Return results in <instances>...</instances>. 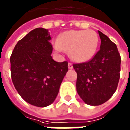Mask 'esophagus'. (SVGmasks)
I'll list each match as a JSON object with an SVG mask.
<instances>
[{
  "instance_id": "34e87169",
  "label": "esophagus",
  "mask_w": 130,
  "mask_h": 130,
  "mask_svg": "<svg viewBox=\"0 0 130 130\" xmlns=\"http://www.w3.org/2000/svg\"><path fill=\"white\" fill-rule=\"evenodd\" d=\"M68 68L69 69H72L73 68V66H72V65L70 63V62H69L68 63Z\"/></svg>"
}]
</instances>
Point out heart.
I'll return each instance as SVG.
<instances>
[{"label": "heart", "mask_w": 130, "mask_h": 130, "mask_svg": "<svg viewBox=\"0 0 130 130\" xmlns=\"http://www.w3.org/2000/svg\"><path fill=\"white\" fill-rule=\"evenodd\" d=\"M99 37L94 30H69L58 36L55 48L58 51L69 50L70 56L77 62H85L96 53Z\"/></svg>", "instance_id": "b5f03b06"}]
</instances>
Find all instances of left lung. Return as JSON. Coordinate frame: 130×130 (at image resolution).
<instances>
[{"instance_id":"1","label":"left lung","mask_w":130,"mask_h":130,"mask_svg":"<svg viewBox=\"0 0 130 130\" xmlns=\"http://www.w3.org/2000/svg\"><path fill=\"white\" fill-rule=\"evenodd\" d=\"M100 48L90 61L73 64L77 74L76 89L87 105L97 106L109 100L116 91L120 76V55L116 45L98 31Z\"/></svg>"}]
</instances>
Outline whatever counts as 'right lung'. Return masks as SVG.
<instances>
[{"mask_svg": "<svg viewBox=\"0 0 130 130\" xmlns=\"http://www.w3.org/2000/svg\"><path fill=\"white\" fill-rule=\"evenodd\" d=\"M50 39L48 30L35 28L17 43L10 59L17 92L25 101L40 107L54 102L68 70V62L52 58Z\"/></svg>", "mask_w": 130, "mask_h": 130, "instance_id": "add662e5", "label": "right lung"}]
</instances>
